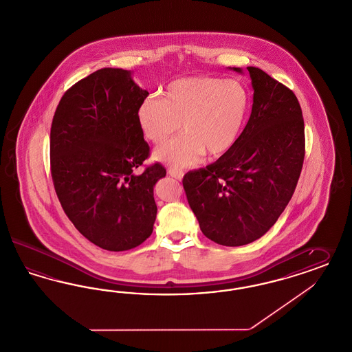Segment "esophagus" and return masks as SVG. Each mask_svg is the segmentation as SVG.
Instances as JSON below:
<instances>
[{"label":"esophagus","instance_id":"34e87169","mask_svg":"<svg viewBox=\"0 0 352 352\" xmlns=\"http://www.w3.org/2000/svg\"><path fill=\"white\" fill-rule=\"evenodd\" d=\"M168 173H170V176H172V177L176 179V180H182V176H184L182 170H176V168H170Z\"/></svg>","mask_w":352,"mask_h":352}]
</instances>
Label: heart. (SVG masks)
I'll list each match as a JSON object with an SVG mask.
<instances>
[{"label":"heart","mask_w":352,"mask_h":352,"mask_svg":"<svg viewBox=\"0 0 352 352\" xmlns=\"http://www.w3.org/2000/svg\"><path fill=\"white\" fill-rule=\"evenodd\" d=\"M250 109L247 87L234 79L188 77L172 80L164 98H147L137 120L144 137L160 144L182 124L184 135L155 148L154 160L177 168L193 167L205 154L221 157L237 144Z\"/></svg>","instance_id":"heart-1"}]
</instances>
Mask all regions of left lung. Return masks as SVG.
<instances>
[{
	"label": "left lung",
	"instance_id": "obj_1",
	"mask_svg": "<svg viewBox=\"0 0 352 352\" xmlns=\"http://www.w3.org/2000/svg\"><path fill=\"white\" fill-rule=\"evenodd\" d=\"M243 74V69L230 67ZM253 105L234 148L182 185L202 234L226 247L266 234L295 192L305 154L298 98L263 70L248 66Z\"/></svg>",
	"mask_w": 352,
	"mask_h": 352
}]
</instances>
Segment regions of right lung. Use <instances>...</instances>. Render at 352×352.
<instances>
[{
	"label": "right lung",
	"instance_id": "right-lung-1",
	"mask_svg": "<svg viewBox=\"0 0 352 352\" xmlns=\"http://www.w3.org/2000/svg\"><path fill=\"white\" fill-rule=\"evenodd\" d=\"M131 70L104 67L61 98L51 128L53 184L67 218L92 244L111 252L138 247L153 234L155 163L134 170L150 147L137 120L147 98Z\"/></svg>",
	"mask_w": 352,
	"mask_h": 352
}]
</instances>
